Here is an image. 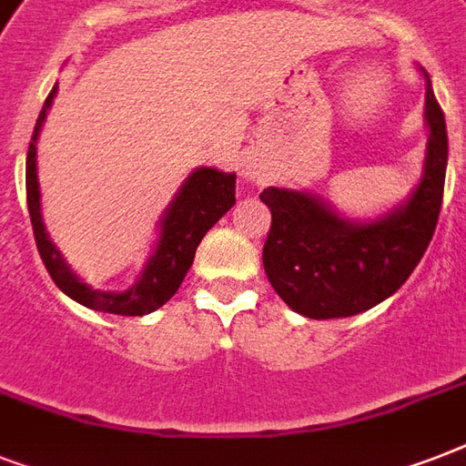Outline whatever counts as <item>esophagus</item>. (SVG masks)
I'll return each instance as SVG.
<instances>
[{
    "label": "esophagus",
    "instance_id": "obj_1",
    "mask_svg": "<svg viewBox=\"0 0 466 466\" xmlns=\"http://www.w3.org/2000/svg\"><path fill=\"white\" fill-rule=\"evenodd\" d=\"M244 176H247V178H256V168L251 167V164H247V167H244Z\"/></svg>",
    "mask_w": 466,
    "mask_h": 466
}]
</instances>
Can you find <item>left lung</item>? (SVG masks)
Wrapping results in <instances>:
<instances>
[{
    "instance_id": "obj_1",
    "label": "left lung",
    "mask_w": 466,
    "mask_h": 466,
    "mask_svg": "<svg viewBox=\"0 0 466 466\" xmlns=\"http://www.w3.org/2000/svg\"><path fill=\"white\" fill-rule=\"evenodd\" d=\"M426 76V123L431 127L419 188L404 205L372 219L350 222L302 190L266 188L270 208L263 268L290 309L309 319L353 317L401 288L426 254L441 218L448 127Z\"/></svg>"
}]
</instances>
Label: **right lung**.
<instances>
[{
  "label": "right lung",
  "instance_id": "add662e5",
  "mask_svg": "<svg viewBox=\"0 0 466 466\" xmlns=\"http://www.w3.org/2000/svg\"><path fill=\"white\" fill-rule=\"evenodd\" d=\"M57 86L47 94L43 111L38 116L35 130H33L28 157H25V200H28V215H31L33 237L38 254L46 263L47 273L67 298L76 299L79 305L108 314H123V317H142L149 311L159 309L174 298L181 288L183 278L188 273L196 258V248L208 229L237 203V176L218 171V168L200 167L186 178L181 190L176 193L171 205L161 218L159 241L155 254L149 256L147 266L142 270L140 280L127 288L126 292H104L94 290L69 270L60 251L55 248L43 225L40 215V188H38V168H35V140L40 127L46 123L47 108L53 106Z\"/></svg>",
  "mask_w": 466,
  "mask_h": 466
}]
</instances>
